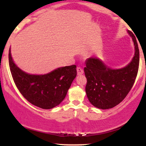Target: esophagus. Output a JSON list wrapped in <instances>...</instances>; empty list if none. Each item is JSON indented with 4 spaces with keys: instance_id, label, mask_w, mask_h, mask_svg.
<instances>
[{
    "instance_id": "obj_1",
    "label": "esophagus",
    "mask_w": 146,
    "mask_h": 146,
    "mask_svg": "<svg viewBox=\"0 0 146 146\" xmlns=\"http://www.w3.org/2000/svg\"><path fill=\"white\" fill-rule=\"evenodd\" d=\"M77 72H78V75H82L84 73V70L81 67L77 68Z\"/></svg>"
}]
</instances>
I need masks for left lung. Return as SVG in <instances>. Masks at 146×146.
Returning <instances> with one entry per match:
<instances>
[{"instance_id":"left-lung-1","label":"left lung","mask_w":146,"mask_h":146,"mask_svg":"<svg viewBox=\"0 0 146 146\" xmlns=\"http://www.w3.org/2000/svg\"><path fill=\"white\" fill-rule=\"evenodd\" d=\"M128 33L133 41L135 54L124 67L112 68L95 57L86 60L87 98L92 105L100 109H109L118 105L135 83L139 64V51L135 36L128 30Z\"/></svg>"}]
</instances>
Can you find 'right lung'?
I'll return each instance as SVG.
<instances>
[{
	"instance_id": "1",
	"label": "right lung",
	"mask_w": 146,
	"mask_h": 146,
	"mask_svg": "<svg viewBox=\"0 0 146 146\" xmlns=\"http://www.w3.org/2000/svg\"><path fill=\"white\" fill-rule=\"evenodd\" d=\"M9 64L18 89L28 102L42 109H51L65 98L77 75L75 65L59 67L43 75L30 74L15 64L9 51Z\"/></svg>"
}]
</instances>
